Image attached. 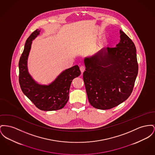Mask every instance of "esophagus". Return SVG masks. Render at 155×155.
Here are the masks:
<instances>
[{
	"label": "esophagus",
	"mask_w": 155,
	"mask_h": 155,
	"mask_svg": "<svg viewBox=\"0 0 155 155\" xmlns=\"http://www.w3.org/2000/svg\"><path fill=\"white\" fill-rule=\"evenodd\" d=\"M80 69L81 72L82 73L84 71H85V66H84V65H81V66H80Z\"/></svg>",
	"instance_id": "obj_1"
}]
</instances>
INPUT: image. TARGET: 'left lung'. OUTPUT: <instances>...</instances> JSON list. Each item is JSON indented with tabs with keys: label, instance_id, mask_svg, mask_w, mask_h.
Listing matches in <instances>:
<instances>
[{
	"label": "left lung",
	"instance_id": "obj_1",
	"mask_svg": "<svg viewBox=\"0 0 155 155\" xmlns=\"http://www.w3.org/2000/svg\"><path fill=\"white\" fill-rule=\"evenodd\" d=\"M83 73L91 105L105 110L118 106L131 94L138 73L137 50L122 30L115 47H107L84 60Z\"/></svg>",
	"mask_w": 155,
	"mask_h": 155
}]
</instances>
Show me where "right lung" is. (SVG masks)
Returning a JSON list of instances; mask_svg holds the SVG:
<instances>
[{
  "label": "right lung",
  "instance_id": "1",
  "mask_svg": "<svg viewBox=\"0 0 155 155\" xmlns=\"http://www.w3.org/2000/svg\"><path fill=\"white\" fill-rule=\"evenodd\" d=\"M40 31L36 30L26 41L18 63L19 84L24 94L38 109L45 111L62 109L68 100L71 82L81 74V71L79 67L75 65L65 69L48 85L40 84L36 81L28 71V57L32 41L40 35Z\"/></svg>",
  "mask_w": 155,
  "mask_h": 155
}]
</instances>
